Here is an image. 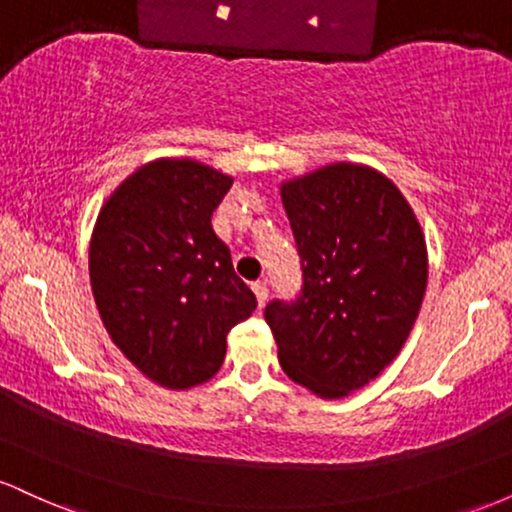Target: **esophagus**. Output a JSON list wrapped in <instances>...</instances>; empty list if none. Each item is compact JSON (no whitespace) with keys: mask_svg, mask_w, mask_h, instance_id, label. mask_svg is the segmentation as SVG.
I'll list each match as a JSON object with an SVG mask.
<instances>
[{"mask_svg":"<svg viewBox=\"0 0 512 512\" xmlns=\"http://www.w3.org/2000/svg\"><path fill=\"white\" fill-rule=\"evenodd\" d=\"M252 291H255L257 303H260V308H262V305L267 303V298H269V286H267V281H255V284H252Z\"/></svg>","mask_w":512,"mask_h":512,"instance_id":"1","label":"esophagus"}]
</instances>
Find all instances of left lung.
Masks as SVG:
<instances>
[{
    "label": "left lung",
    "instance_id": "8db88e82",
    "mask_svg": "<svg viewBox=\"0 0 512 512\" xmlns=\"http://www.w3.org/2000/svg\"><path fill=\"white\" fill-rule=\"evenodd\" d=\"M303 286L264 320L293 383L337 399L383 370L407 342L428 281L424 233L378 170L334 163L281 185Z\"/></svg>",
    "mask_w": 512,
    "mask_h": 512
}]
</instances>
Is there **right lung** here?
I'll list each match as a JSON object with an SVG mask.
<instances>
[{"instance_id": "add662e5", "label": "right lung", "mask_w": 512, "mask_h": 512, "mask_svg": "<svg viewBox=\"0 0 512 512\" xmlns=\"http://www.w3.org/2000/svg\"><path fill=\"white\" fill-rule=\"evenodd\" d=\"M233 178L190 158H158L98 214L88 272L117 349L146 378L187 390L219 373L226 334L257 308L211 214Z\"/></svg>"}]
</instances>
